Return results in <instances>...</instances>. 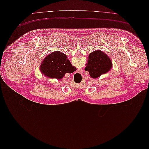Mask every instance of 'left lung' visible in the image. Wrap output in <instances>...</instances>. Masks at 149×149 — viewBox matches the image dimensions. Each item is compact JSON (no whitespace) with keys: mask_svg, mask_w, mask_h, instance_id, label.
Instances as JSON below:
<instances>
[{"mask_svg":"<svg viewBox=\"0 0 149 149\" xmlns=\"http://www.w3.org/2000/svg\"><path fill=\"white\" fill-rule=\"evenodd\" d=\"M112 67V61L109 57L101 50H96L89 55L84 70L89 71L91 78H97L109 71Z\"/></svg>","mask_w":149,"mask_h":149,"instance_id":"left-lung-1","label":"left lung"}]
</instances>
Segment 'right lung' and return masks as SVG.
Returning <instances> with one entry per match:
<instances>
[{"instance_id": "obj_1", "label": "right lung", "mask_w": 149, "mask_h": 149, "mask_svg": "<svg viewBox=\"0 0 149 149\" xmlns=\"http://www.w3.org/2000/svg\"><path fill=\"white\" fill-rule=\"evenodd\" d=\"M40 70L48 78L60 79L66 73H73L76 68L72 66L65 54L56 51L45 57L40 66Z\"/></svg>"}]
</instances>
